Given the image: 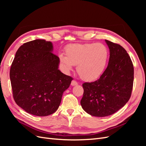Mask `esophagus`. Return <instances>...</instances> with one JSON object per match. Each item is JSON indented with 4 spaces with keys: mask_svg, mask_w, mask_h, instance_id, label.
Here are the masks:
<instances>
[{
    "mask_svg": "<svg viewBox=\"0 0 146 146\" xmlns=\"http://www.w3.org/2000/svg\"><path fill=\"white\" fill-rule=\"evenodd\" d=\"M78 85V83H77L76 81L72 80V81L71 82V85H72V86H76V85Z\"/></svg>",
    "mask_w": 146,
    "mask_h": 146,
    "instance_id": "34e87169",
    "label": "esophagus"
}]
</instances>
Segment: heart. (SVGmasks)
Listing matches in <instances>:
<instances>
[{
  "label": "heart",
  "mask_w": 146,
  "mask_h": 146,
  "mask_svg": "<svg viewBox=\"0 0 146 146\" xmlns=\"http://www.w3.org/2000/svg\"><path fill=\"white\" fill-rule=\"evenodd\" d=\"M65 55L60 54L59 59L66 73L77 66L78 76L84 81L91 82L104 72L109 58L107 47L101 43L71 44L65 47Z\"/></svg>",
  "instance_id": "heart-1"
}]
</instances>
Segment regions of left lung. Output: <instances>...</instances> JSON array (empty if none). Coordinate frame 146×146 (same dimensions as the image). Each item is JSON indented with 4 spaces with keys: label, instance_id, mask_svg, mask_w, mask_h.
Wrapping results in <instances>:
<instances>
[{
    "label": "left lung",
    "instance_id": "1",
    "mask_svg": "<svg viewBox=\"0 0 146 146\" xmlns=\"http://www.w3.org/2000/svg\"><path fill=\"white\" fill-rule=\"evenodd\" d=\"M108 64L98 80L84 83L82 108L91 116L105 117L122 108L130 98L134 68L130 57L121 46L108 40Z\"/></svg>",
    "mask_w": 146,
    "mask_h": 146
}]
</instances>
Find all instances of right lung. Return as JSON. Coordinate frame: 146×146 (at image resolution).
Here are the masks:
<instances>
[{"mask_svg":"<svg viewBox=\"0 0 146 146\" xmlns=\"http://www.w3.org/2000/svg\"><path fill=\"white\" fill-rule=\"evenodd\" d=\"M53 44L44 39L24 43L16 53L10 77L13 98L25 111L37 116L55 113L73 78L58 69Z\"/></svg>","mask_w":146,"mask_h":146,"instance_id":"right-lung-1","label":"right lung"}]
</instances>
